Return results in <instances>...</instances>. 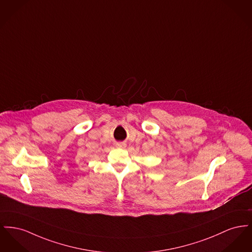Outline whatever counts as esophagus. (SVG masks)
I'll list each match as a JSON object with an SVG mask.
<instances>
[{
	"label": "esophagus",
	"instance_id": "obj_1",
	"mask_svg": "<svg viewBox=\"0 0 252 252\" xmlns=\"http://www.w3.org/2000/svg\"><path fill=\"white\" fill-rule=\"evenodd\" d=\"M118 147H120V148H125V147H126V145H125V144H123V143H120V144H118Z\"/></svg>",
	"mask_w": 252,
	"mask_h": 252
}]
</instances>
